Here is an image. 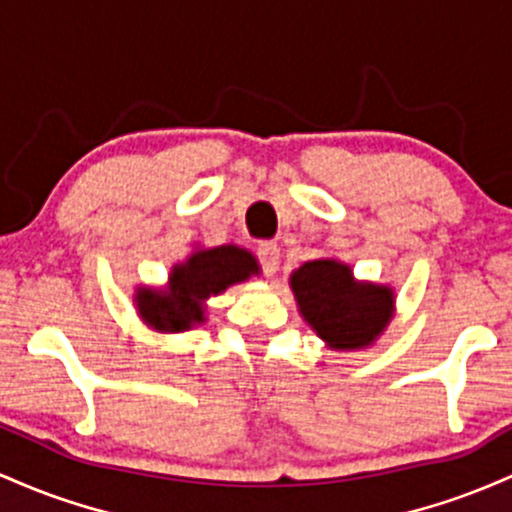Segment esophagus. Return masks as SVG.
<instances>
[{
	"mask_svg": "<svg viewBox=\"0 0 512 512\" xmlns=\"http://www.w3.org/2000/svg\"><path fill=\"white\" fill-rule=\"evenodd\" d=\"M256 256H258V263H261L263 273L266 275H275L280 266V249L275 241H261L256 249Z\"/></svg>",
	"mask_w": 512,
	"mask_h": 512,
	"instance_id": "34e87169",
	"label": "esophagus"
}]
</instances>
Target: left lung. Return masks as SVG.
<instances>
[{
	"label": "left lung",
	"instance_id": "obj_1",
	"mask_svg": "<svg viewBox=\"0 0 512 512\" xmlns=\"http://www.w3.org/2000/svg\"><path fill=\"white\" fill-rule=\"evenodd\" d=\"M290 285L302 317L331 348L370 346L392 319V290L355 283L350 268L331 258L304 263Z\"/></svg>",
	"mask_w": 512,
	"mask_h": 512
}]
</instances>
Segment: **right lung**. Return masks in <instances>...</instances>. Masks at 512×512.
<instances>
[{
    "instance_id": "obj_1",
    "label": "right lung",
    "mask_w": 512,
    "mask_h": 512,
    "mask_svg": "<svg viewBox=\"0 0 512 512\" xmlns=\"http://www.w3.org/2000/svg\"><path fill=\"white\" fill-rule=\"evenodd\" d=\"M256 258L239 246L198 251L171 273V290L137 295L142 319L159 331H186L203 321V300L256 273Z\"/></svg>"
}]
</instances>
